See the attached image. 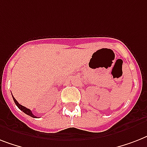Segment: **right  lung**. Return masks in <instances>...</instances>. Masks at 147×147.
I'll return each instance as SVG.
<instances>
[{
  "label": "right lung",
  "instance_id": "obj_1",
  "mask_svg": "<svg viewBox=\"0 0 147 147\" xmlns=\"http://www.w3.org/2000/svg\"><path fill=\"white\" fill-rule=\"evenodd\" d=\"M13 100H14L15 104H16V105H17V107H18V108L21 110L22 111L24 112L25 114H26L27 115H29V116L32 117H36L33 115V113H32V111H31L30 110L28 109V108H26V107H24V106H23V105H20L19 103H18V101H17V100H16L14 98H13Z\"/></svg>",
  "mask_w": 147,
  "mask_h": 147
}]
</instances>
